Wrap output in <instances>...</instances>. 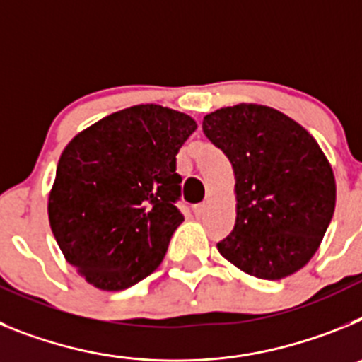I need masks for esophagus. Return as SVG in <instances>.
Segmentation results:
<instances>
[{"label":"esophagus","instance_id":"esophagus-1","mask_svg":"<svg viewBox=\"0 0 362 362\" xmlns=\"http://www.w3.org/2000/svg\"><path fill=\"white\" fill-rule=\"evenodd\" d=\"M204 212H206V204H197V206H194V214H196L197 217L204 216Z\"/></svg>","mask_w":362,"mask_h":362}]
</instances>
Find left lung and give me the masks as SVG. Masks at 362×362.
I'll use <instances>...</instances> for the list:
<instances>
[{
    "label": "left lung",
    "mask_w": 362,
    "mask_h": 362,
    "mask_svg": "<svg viewBox=\"0 0 362 362\" xmlns=\"http://www.w3.org/2000/svg\"><path fill=\"white\" fill-rule=\"evenodd\" d=\"M203 132L235 175V225L219 254L257 279L296 274L335 210L334 170L319 143L286 114L255 103L210 112Z\"/></svg>",
    "instance_id": "left-lung-1"
}]
</instances>
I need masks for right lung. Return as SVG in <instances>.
<instances>
[{
  "label": "right lung",
  "mask_w": 362,
  "mask_h": 362,
  "mask_svg": "<svg viewBox=\"0 0 362 362\" xmlns=\"http://www.w3.org/2000/svg\"><path fill=\"white\" fill-rule=\"evenodd\" d=\"M197 123L136 105L81 130L65 146L49 194V221L65 259L92 286L117 292L161 264L183 223L175 156Z\"/></svg>",
  "instance_id": "add662e5"
}]
</instances>
